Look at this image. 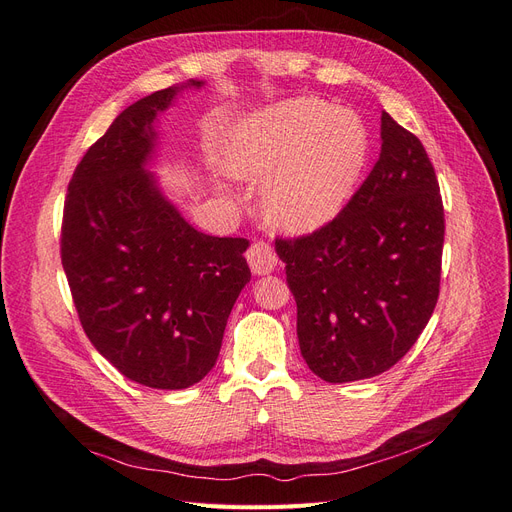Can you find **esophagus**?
I'll return each mask as SVG.
<instances>
[{"label":"esophagus","mask_w":512,"mask_h":512,"mask_svg":"<svg viewBox=\"0 0 512 512\" xmlns=\"http://www.w3.org/2000/svg\"><path fill=\"white\" fill-rule=\"evenodd\" d=\"M246 259H249L251 272L257 276H266L276 268V255L272 246L266 242H253L249 253H246Z\"/></svg>","instance_id":"esophagus-1"}]
</instances>
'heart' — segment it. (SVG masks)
Returning a JSON list of instances; mask_svg holds the SVG:
<instances>
[{"label": "heart", "mask_w": 512, "mask_h": 512, "mask_svg": "<svg viewBox=\"0 0 512 512\" xmlns=\"http://www.w3.org/2000/svg\"><path fill=\"white\" fill-rule=\"evenodd\" d=\"M368 159L370 134L359 114L317 97H289L246 114L221 144L223 170L263 180V214L289 234L332 223L357 191Z\"/></svg>", "instance_id": "1"}]
</instances>
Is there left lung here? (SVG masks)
<instances>
[{"label": "left lung", "instance_id": "8db88e82", "mask_svg": "<svg viewBox=\"0 0 512 512\" xmlns=\"http://www.w3.org/2000/svg\"><path fill=\"white\" fill-rule=\"evenodd\" d=\"M381 157L338 217L276 240L308 368L327 383L383 374L410 351L440 291L444 210L415 134L381 117Z\"/></svg>", "mask_w": 512, "mask_h": 512}]
</instances>
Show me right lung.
Returning <instances> with one entry per match:
<instances>
[{"label":"right lung","mask_w":512,"mask_h":512,"mask_svg":"<svg viewBox=\"0 0 512 512\" xmlns=\"http://www.w3.org/2000/svg\"><path fill=\"white\" fill-rule=\"evenodd\" d=\"M189 80L125 108L76 166L61 263L82 329L129 381L187 389L217 364L227 317L251 280L249 240L197 232L148 170L155 121Z\"/></svg>","instance_id":"obj_1"}]
</instances>
